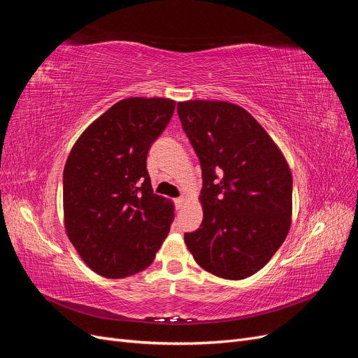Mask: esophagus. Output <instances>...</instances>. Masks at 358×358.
I'll use <instances>...</instances> for the list:
<instances>
[{
	"mask_svg": "<svg viewBox=\"0 0 358 358\" xmlns=\"http://www.w3.org/2000/svg\"><path fill=\"white\" fill-rule=\"evenodd\" d=\"M185 203H187V197H179V199H176V206H178V208L179 209H182L183 208V206H185Z\"/></svg>",
	"mask_w": 358,
	"mask_h": 358,
	"instance_id": "34e87169",
	"label": "esophagus"
}]
</instances>
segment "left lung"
<instances>
[{"label":"left lung","mask_w":358,"mask_h":358,"mask_svg":"<svg viewBox=\"0 0 358 358\" xmlns=\"http://www.w3.org/2000/svg\"><path fill=\"white\" fill-rule=\"evenodd\" d=\"M178 115L203 176V221L185 233V243L197 264L215 276H252L289 230L292 178L287 161L241 106L191 100L178 103Z\"/></svg>","instance_id":"8db88e82"}]
</instances>
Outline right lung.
I'll list each match as a JSON object with an SVG mask.
<instances>
[{"label": "right lung", "mask_w": 358, "mask_h": 358, "mask_svg": "<svg viewBox=\"0 0 358 358\" xmlns=\"http://www.w3.org/2000/svg\"><path fill=\"white\" fill-rule=\"evenodd\" d=\"M176 101L133 96L85 129L64 167V222L90 268L119 279L154 262L170 231L173 204L152 191L149 149Z\"/></svg>", "instance_id": "add662e5"}]
</instances>
